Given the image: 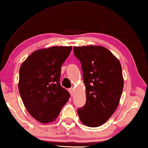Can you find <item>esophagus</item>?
Here are the masks:
<instances>
[{
	"label": "esophagus",
	"mask_w": 148,
	"mask_h": 148,
	"mask_svg": "<svg viewBox=\"0 0 148 148\" xmlns=\"http://www.w3.org/2000/svg\"><path fill=\"white\" fill-rule=\"evenodd\" d=\"M69 92H70L71 96H73V95H74V88H71L70 89H69Z\"/></svg>",
	"instance_id": "esophagus-1"
}]
</instances>
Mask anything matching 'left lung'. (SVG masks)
<instances>
[{"label":"left lung","instance_id":"1","mask_svg":"<svg viewBox=\"0 0 148 148\" xmlns=\"http://www.w3.org/2000/svg\"><path fill=\"white\" fill-rule=\"evenodd\" d=\"M74 54L82 63L86 102L77 112L83 124L97 127L106 122L118 106L123 90L119 59L101 46H75Z\"/></svg>","mask_w":148,"mask_h":148}]
</instances>
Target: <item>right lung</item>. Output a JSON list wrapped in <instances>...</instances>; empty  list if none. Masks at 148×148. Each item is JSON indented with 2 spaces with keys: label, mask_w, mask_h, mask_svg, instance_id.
I'll return each instance as SVG.
<instances>
[{
  "label": "right lung",
  "mask_w": 148,
  "mask_h": 148,
  "mask_svg": "<svg viewBox=\"0 0 148 148\" xmlns=\"http://www.w3.org/2000/svg\"><path fill=\"white\" fill-rule=\"evenodd\" d=\"M72 46H52L36 50L21 65L19 91L28 112L42 123L56 120L70 94L60 84L63 62Z\"/></svg>",
  "instance_id": "obj_1"
}]
</instances>
